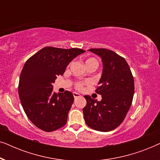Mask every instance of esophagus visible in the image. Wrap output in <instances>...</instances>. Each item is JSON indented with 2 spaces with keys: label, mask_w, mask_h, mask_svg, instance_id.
Segmentation results:
<instances>
[{
  "label": "esophagus",
  "mask_w": 160,
  "mask_h": 160,
  "mask_svg": "<svg viewBox=\"0 0 160 160\" xmlns=\"http://www.w3.org/2000/svg\"><path fill=\"white\" fill-rule=\"evenodd\" d=\"M73 97L74 98H78V97H80V95L78 93H77V92H73Z\"/></svg>",
  "instance_id": "esophagus-1"
}]
</instances>
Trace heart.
I'll return each mask as SVG.
<instances>
[{
	"mask_svg": "<svg viewBox=\"0 0 160 160\" xmlns=\"http://www.w3.org/2000/svg\"><path fill=\"white\" fill-rule=\"evenodd\" d=\"M85 64H86V67L89 66V65H94V66H95L96 68H98V60H96L95 58H93L87 59L86 61H85ZM86 84H87V82H78L76 83L75 87L77 89H78V90H81V89H83V87H84V86Z\"/></svg>",
	"mask_w": 160,
	"mask_h": 160,
	"instance_id": "1",
	"label": "heart"
}]
</instances>
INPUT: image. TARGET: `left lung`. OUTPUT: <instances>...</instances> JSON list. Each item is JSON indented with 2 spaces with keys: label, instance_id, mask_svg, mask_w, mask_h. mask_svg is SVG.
<instances>
[{
  "label": "left lung",
  "instance_id": "obj_1",
  "mask_svg": "<svg viewBox=\"0 0 160 160\" xmlns=\"http://www.w3.org/2000/svg\"><path fill=\"white\" fill-rule=\"evenodd\" d=\"M99 55L103 71L95 92L102 95L98 101L85 95L86 106L83 108L86 124L93 130L108 132L124 121L132 104L135 86L130 67L119 54L107 49H90Z\"/></svg>",
  "mask_w": 160,
  "mask_h": 160
}]
</instances>
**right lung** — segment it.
<instances>
[{"mask_svg": "<svg viewBox=\"0 0 160 160\" xmlns=\"http://www.w3.org/2000/svg\"><path fill=\"white\" fill-rule=\"evenodd\" d=\"M85 51L77 48H43L26 61L18 92L24 111L32 124L45 132L58 130L66 124L74 98L69 91L53 92L57 76L62 75L70 62Z\"/></svg>", "mask_w": 160, "mask_h": 160, "instance_id": "add662e5", "label": "right lung"}]
</instances>
